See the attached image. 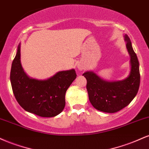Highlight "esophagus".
Masks as SVG:
<instances>
[{"label": "esophagus", "instance_id": "esophagus-1", "mask_svg": "<svg viewBox=\"0 0 149 149\" xmlns=\"http://www.w3.org/2000/svg\"><path fill=\"white\" fill-rule=\"evenodd\" d=\"M77 68L79 70H82L84 69V67H83V65H82L78 64L77 65Z\"/></svg>", "mask_w": 149, "mask_h": 149}]
</instances>
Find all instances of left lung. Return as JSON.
Returning a JSON list of instances; mask_svg holds the SVG:
<instances>
[{"label": "left lung", "mask_w": 149, "mask_h": 149, "mask_svg": "<svg viewBox=\"0 0 149 149\" xmlns=\"http://www.w3.org/2000/svg\"><path fill=\"white\" fill-rule=\"evenodd\" d=\"M130 56V72L127 77L120 81H109L100 77L93 71L83 74L87 80L88 98L95 109L107 113H115L128 105L137 95L140 84L139 63L132 43L124 36Z\"/></svg>", "instance_id": "1"}]
</instances>
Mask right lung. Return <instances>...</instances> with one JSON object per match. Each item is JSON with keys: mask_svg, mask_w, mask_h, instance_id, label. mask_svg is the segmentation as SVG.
Wrapping results in <instances>:
<instances>
[{"mask_svg": "<svg viewBox=\"0 0 149 149\" xmlns=\"http://www.w3.org/2000/svg\"><path fill=\"white\" fill-rule=\"evenodd\" d=\"M76 77L74 69L58 72L45 80L29 77L22 66L21 44L18 45L10 81L16 100L26 111L42 117L57 116L64 109L65 93Z\"/></svg>", "mask_w": 149, "mask_h": 149, "instance_id": "obj_1", "label": "right lung"}]
</instances>
